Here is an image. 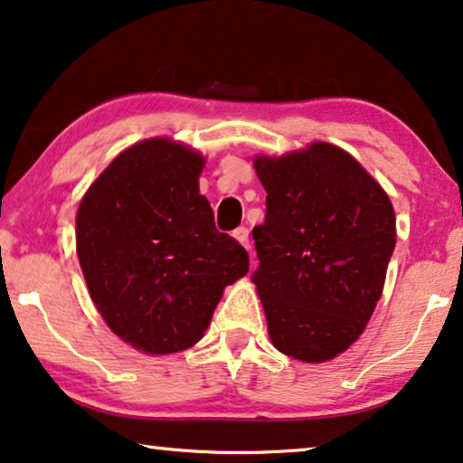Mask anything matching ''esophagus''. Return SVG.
<instances>
[{"label":"esophagus","instance_id":"1","mask_svg":"<svg viewBox=\"0 0 463 463\" xmlns=\"http://www.w3.org/2000/svg\"><path fill=\"white\" fill-rule=\"evenodd\" d=\"M232 236L236 238L246 250H250V232H248V227H238V230H233Z\"/></svg>","mask_w":463,"mask_h":463}]
</instances>
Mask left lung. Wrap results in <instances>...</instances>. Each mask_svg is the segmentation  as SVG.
Returning a JSON list of instances; mask_svg holds the SVG:
<instances>
[{
  "instance_id": "8db88e82",
  "label": "left lung",
  "mask_w": 463,
  "mask_h": 463,
  "mask_svg": "<svg viewBox=\"0 0 463 463\" xmlns=\"http://www.w3.org/2000/svg\"><path fill=\"white\" fill-rule=\"evenodd\" d=\"M267 190L265 223L252 230V281L281 354L326 362L362 335L395 248L387 192L329 142L283 157H256Z\"/></svg>"
}]
</instances>
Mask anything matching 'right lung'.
Returning a JSON list of instances; mask_svg holds the SVG:
<instances>
[{
	"mask_svg": "<svg viewBox=\"0 0 463 463\" xmlns=\"http://www.w3.org/2000/svg\"><path fill=\"white\" fill-rule=\"evenodd\" d=\"M204 159L169 138L126 148L92 182L76 215V252L109 329L145 354L201 341L248 252L222 233L198 192Z\"/></svg>",
	"mask_w": 463,
	"mask_h": 463,
	"instance_id": "right-lung-1",
	"label": "right lung"
}]
</instances>
